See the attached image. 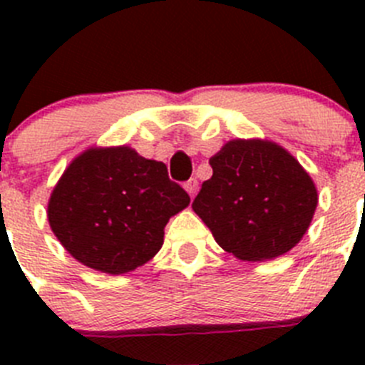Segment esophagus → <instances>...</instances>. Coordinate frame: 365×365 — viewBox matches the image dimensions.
I'll use <instances>...</instances> for the list:
<instances>
[{"label": "esophagus", "instance_id": "obj_1", "mask_svg": "<svg viewBox=\"0 0 365 365\" xmlns=\"http://www.w3.org/2000/svg\"><path fill=\"white\" fill-rule=\"evenodd\" d=\"M185 188H186V192L190 193V197H195V193H197V190H199L197 179L186 180V182H185Z\"/></svg>", "mask_w": 365, "mask_h": 365}]
</instances>
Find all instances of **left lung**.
Returning <instances> with one entry per match:
<instances>
[{"instance_id":"left-lung-1","label":"left lung","mask_w":365,"mask_h":365,"mask_svg":"<svg viewBox=\"0 0 365 365\" xmlns=\"http://www.w3.org/2000/svg\"><path fill=\"white\" fill-rule=\"evenodd\" d=\"M214 175L193 199V212L227 252L267 261L299 243L314 215L318 192L285 148L261 138L228 140L210 159Z\"/></svg>"}]
</instances>
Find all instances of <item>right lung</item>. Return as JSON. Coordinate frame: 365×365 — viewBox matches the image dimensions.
<instances>
[{
    "label": "right lung",
    "instance_id": "right-lung-1",
    "mask_svg": "<svg viewBox=\"0 0 365 365\" xmlns=\"http://www.w3.org/2000/svg\"><path fill=\"white\" fill-rule=\"evenodd\" d=\"M190 205L159 160L130 146L89 148L53 188L47 219L67 252L89 269L128 274L164 243L170 217Z\"/></svg>",
    "mask_w": 365,
    "mask_h": 365
}]
</instances>
